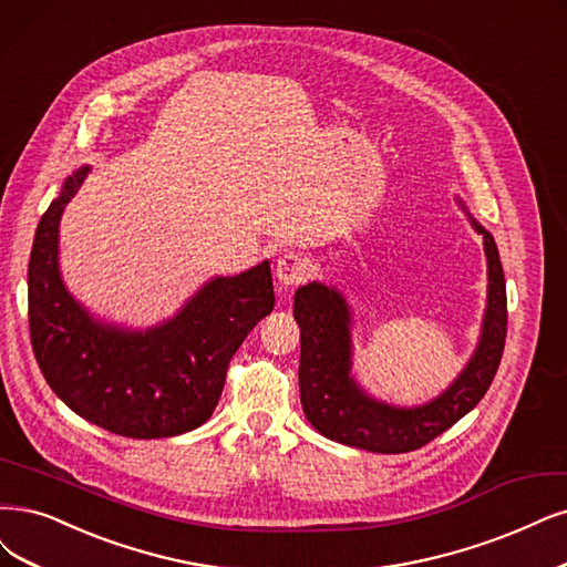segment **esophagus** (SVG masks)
Returning a JSON list of instances; mask_svg holds the SVG:
<instances>
[{
  "label": "esophagus",
  "instance_id": "obj_1",
  "mask_svg": "<svg viewBox=\"0 0 567 567\" xmlns=\"http://www.w3.org/2000/svg\"><path fill=\"white\" fill-rule=\"evenodd\" d=\"M306 276H308V264L301 255H297V251H287V255L278 259L276 278L280 280V285L297 287L306 280Z\"/></svg>",
  "mask_w": 567,
  "mask_h": 567
}]
</instances>
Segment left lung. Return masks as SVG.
Segmentation results:
<instances>
[{"instance_id": "8db88e82", "label": "left lung", "mask_w": 567, "mask_h": 567, "mask_svg": "<svg viewBox=\"0 0 567 567\" xmlns=\"http://www.w3.org/2000/svg\"><path fill=\"white\" fill-rule=\"evenodd\" d=\"M472 219V217H470ZM488 257V306L474 358L434 402L394 409L373 402L350 379V312L339 291L320 282L297 289L301 327L299 388L303 413L320 434L371 453H409L430 444L470 413L495 379L507 339L505 270L493 236L472 219Z\"/></svg>"}]
</instances>
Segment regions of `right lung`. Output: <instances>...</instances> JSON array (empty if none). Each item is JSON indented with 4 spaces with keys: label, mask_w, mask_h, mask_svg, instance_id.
<instances>
[{
    "label": "right lung",
    "mask_w": 567,
    "mask_h": 567,
    "mask_svg": "<svg viewBox=\"0 0 567 567\" xmlns=\"http://www.w3.org/2000/svg\"><path fill=\"white\" fill-rule=\"evenodd\" d=\"M86 173L65 182L34 234L28 316L37 364L60 400L102 430L131 439L196 430L219 402L230 358L276 306L270 264L215 278L175 320L144 333L100 324L58 270L60 215Z\"/></svg>",
    "instance_id": "right-lung-1"
}]
</instances>
